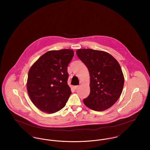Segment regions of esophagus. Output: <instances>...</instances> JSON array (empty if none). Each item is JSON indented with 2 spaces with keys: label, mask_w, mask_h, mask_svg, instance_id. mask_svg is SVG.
<instances>
[{
  "label": "esophagus",
  "mask_w": 150,
  "mask_h": 150,
  "mask_svg": "<svg viewBox=\"0 0 150 150\" xmlns=\"http://www.w3.org/2000/svg\"><path fill=\"white\" fill-rule=\"evenodd\" d=\"M79 88H80V86H74V88H75V89H78Z\"/></svg>",
  "instance_id": "1"
}]
</instances>
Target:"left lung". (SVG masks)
<instances>
[{"instance_id":"obj_1","label":"left lung","mask_w":150,"mask_h":150,"mask_svg":"<svg viewBox=\"0 0 150 150\" xmlns=\"http://www.w3.org/2000/svg\"><path fill=\"white\" fill-rule=\"evenodd\" d=\"M90 76V93L83 100L86 106L97 111L111 107L120 97L124 74L118 61L106 52L92 49L76 51Z\"/></svg>"}]
</instances>
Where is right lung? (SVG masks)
Masks as SVG:
<instances>
[{
    "instance_id": "1",
    "label": "right lung",
    "mask_w": 150,
    "mask_h": 150,
    "mask_svg": "<svg viewBox=\"0 0 150 150\" xmlns=\"http://www.w3.org/2000/svg\"><path fill=\"white\" fill-rule=\"evenodd\" d=\"M73 56L70 49L50 51L30 68L28 93L32 103L43 112L54 113L65 106L71 93L67 84V66Z\"/></svg>"
}]
</instances>
